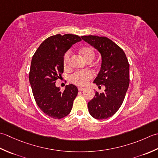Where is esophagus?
<instances>
[{"instance_id": "obj_1", "label": "esophagus", "mask_w": 158, "mask_h": 158, "mask_svg": "<svg viewBox=\"0 0 158 158\" xmlns=\"http://www.w3.org/2000/svg\"><path fill=\"white\" fill-rule=\"evenodd\" d=\"M85 88L81 87V86H79V87H78V91H84V90H85Z\"/></svg>"}]
</instances>
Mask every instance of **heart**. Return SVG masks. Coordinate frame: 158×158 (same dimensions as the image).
Wrapping results in <instances>:
<instances>
[{
    "label": "heart",
    "instance_id": "1",
    "mask_svg": "<svg viewBox=\"0 0 158 158\" xmlns=\"http://www.w3.org/2000/svg\"><path fill=\"white\" fill-rule=\"evenodd\" d=\"M80 52L82 57L86 61H92L95 58V53L94 50L90 46H85L80 50ZM70 52H67L63 58V64L65 68H67L69 65ZM93 77L92 73L90 72H78L71 76L70 80L73 83L77 85H85L89 80Z\"/></svg>",
    "mask_w": 158,
    "mask_h": 158
}]
</instances>
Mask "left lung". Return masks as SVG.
Listing matches in <instances>:
<instances>
[{"label":"left lung","mask_w":158,"mask_h":158,"mask_svg":"<svg viewBox=\"0 0 158 158\" xmlns=\"http://www.w3.org/2000/svg\"><path fill=\"white\" fill-rule=\"evenodd\" d=\"M98 50L102 56L101 68L93 83L104 93L95 92L88 103L90 114L96 119H106L114 114L123 104L130 84V65L121 48L106 37L95 35L81 37Z\"/></svg>","instance_id":"obj_1"}]
</instances>
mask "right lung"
I'll list each match as a JSON object with an SVG mask.
<instances>
[{"mask_svg":"<svg viewBox=\"0 0 158 158\" xmlns=\"http://www.w3.org/2000/svg\"><path fill=\"white\" fill-rule=\"evenodd\" d=\"M81 40L72 34L53 35L41 43L32 58L29 82L34 98L41 110L51 118L60 119L68 115L78 95V88L72 84L66 85L62 92L55 83L63 73V56Z\"/></svg>","mask_w":158,"mask_h":158,"instance_id":"add662e5","label":"right lung"}]
</instances>
